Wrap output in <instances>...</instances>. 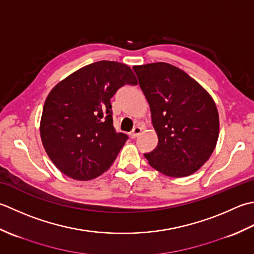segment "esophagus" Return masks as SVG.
Segmentation results:
<instances>
[{"mask_svg":"<svg viewBox=\"0 0 254 254\" xmlns=\"http://www.w3.org/2000/svg\"><path fill=\"white\" fill-rule=\"evenodd\" d=\"M141 131H142V129L140 128V127H138V126H136L134 127L132 130H131V132H130V137L131 138H137L139 134L141 133Z\"/></svg>","mask_w":254,"mask_h":254,"instance_id":"1","label":"esophagus"}]
</instances>
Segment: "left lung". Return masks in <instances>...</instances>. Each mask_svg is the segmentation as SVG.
<instances>
[{"instance_id": "obj_1", "label": "left lung", "mask_w": 254, "mask_h": 254, "mask_svg": "<svg viewBox=\"0 0 254 254\" xmlns=\"http://www.w3.org/2000/svg\"><path fill=\"white\" fill-rule=\"evenodd\" d=\"M132 69L158 134L157 148L144 157L167 177H189L203 167L218 140L219 115L213 97L186 72L167 62Z\"/></svg>"}]
</instances>
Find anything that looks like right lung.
Masks as SVG:
<instances>
[{
    "instance_id": "1",
    "label": "right lung",
    "mask_w": 254,
    "mask_h": 254,
    "mask_svg": "<svg viewBox=\"0 0 254 254\" xmlns=\"http://www.w3.org/2000/svg\"><path fill=\"white\" fill-rule=\"evenodd\" d=\"M137 83L127 64L103 60L73 72L50 91L40 137L62 173L89 181L110 169L128 139L114 128L111 98L123 85Z\"/></svg>"
}]
</instances>
